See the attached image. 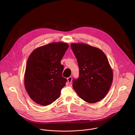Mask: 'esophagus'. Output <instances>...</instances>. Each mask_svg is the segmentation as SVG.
<instances>
[{
  "label": "esophagus",
  "instance_id": "obj_1",
  "mask_svg": "<svg viewBox=\"0 0 135 135\" xmlns=\"http://www.w3.org/2000/svg\"><path fill=\"white\" fill-rule=\"evenodd\" d=\"M72 77H71V76H70V77L67 78V81H68V83L69 84H70L71 81H72Z\"/></svg>",
  "mask_w": 135,
  "mask_h": 135
}]
</instances>
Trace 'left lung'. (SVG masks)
Segmentation results:
<instances>
[{
    "label": "left lung",
    "instance_id": "1",
    "mask_svg": "<svg viewBox=\"0 0 135 135\" xmlns=\"http://www.w3.org/2000/svg\"><path fill=\"white\" fill-rule=\"evenodd\" d=\"M71 47L79 69L73 88L81 99L89 103L101 101L108 93L113 81V71L101 50L84 43H73Z\"/></svg>",
    "mask_w": 135,
    "mask_h": 135
}]
</instances>
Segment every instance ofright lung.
Listing matches in <instances>:
<instances>
[{
  "instance_id": "right-lung-1",
  "label": "right lung",
  "mask_w": 135,
  "mask_h": 135,
  "mask_svg": "<svg viewBox=\"0 0 135 135\" xmlns=\"http://www.w3.org/2000/svg\"><path fill=\"white\" fill-rule=\"evenodd\" d=\"M69 47L63 42L38 47L28 57L24 84L28 95L42 106L51 104L60 96L67 79L62 77L64 66L61 61Z\"/></svg>"
}]
</instances>
